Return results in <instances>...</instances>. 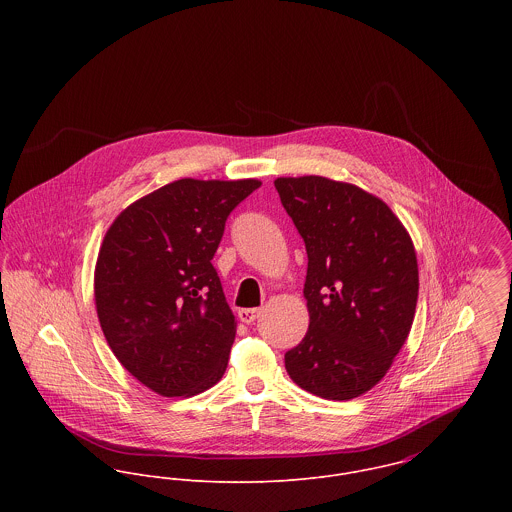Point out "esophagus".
<instances>
[{
	"mask_svg": "<svg viewBox=\"0 0 512 512\" xmlns=\"http://www.w3.org/2000/svg\"><path fill=\"white\" fill-rule=\"evenodd\" d=\"M260 315H262V309H260V307H252V309H240V311H238V317H240V321H242V323H246V325L254 323V321H256Z\"/></svg>",
	"mask_w": 512,
	"mask_h": 512,
	"instance_id": "esophagus-1",
	"label": "esophagus"
}]
</instances>
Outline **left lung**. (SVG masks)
Listing matches in <instances>:
<instances>
[{
	"mask_svg": "<svg viewBox=\"0 0 512 512\" xmlns=\"http://www.w3.org/2000/svg\"><path fill=\"white\" fill-rule=\"evenodd\" d=\"M307 250L309 329L286 353L303 390L351 400L370 390L408 339L418 301L414 244L384 201L319 175L274 181Z\"/></svg>",
	"mask_w": 512,
	"mask_h": 512,
	"instance_id": "1",
	"label": "left lung"
}]
</instances>
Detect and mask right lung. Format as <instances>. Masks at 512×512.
Listing matches in <instances>:
<instances>
[{"label": "right lung", "mask_w": 512, "mask_h": 512, "mask_svg": "<svg viewBox=\"0 0 512 512\" xmlns=\"http://www.w3.org/2000/svg\"><path fill=\"white\" fill-rule=\"evenodd\" d=\"M260 185L179 179L122 211L104 236L100 327L122 366L161 396H195L226 370L236 323L211 260L228 215Z\"/></svg>", "instance_id": "add662e5"}]
</instances>
